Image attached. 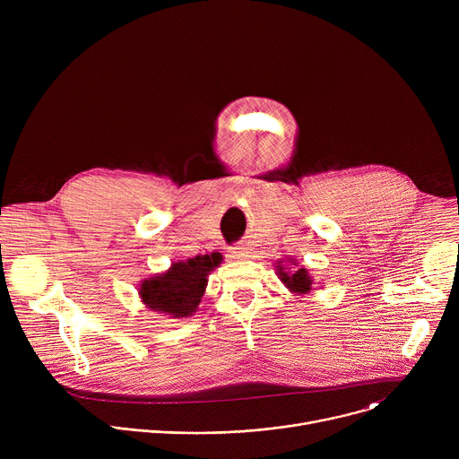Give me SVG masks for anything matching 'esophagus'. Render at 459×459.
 Returning a JSON list of instances; mask_svg holds the SVG:
<instances>
[{
	"instance_id": "34e87169",
	"label": "esophagus",
	"mask_w": 459,
	"mask_h": 459,
	"mask_svg": "<svg viewBox=\"0 0 459 459\" xmlns=\"http://www.w3.org/2000/svg\"><path fill=\"white\" fill-rule=\"evenodd\" d=\"M230 257H234V259H245V257H248L250 255V250H248V247L247 245H243V243H238V245H234V247H230Z\"/></svg>"
}]
</instances>
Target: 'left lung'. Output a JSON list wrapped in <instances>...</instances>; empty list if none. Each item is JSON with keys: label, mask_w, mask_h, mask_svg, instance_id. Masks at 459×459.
<instances>
[{"label": "left lung", "mask_w": 459, "mask_h": 459, "mask_svg": "<svg viewBox=\"0 0 459 459\" xmlns=\"http://www.w3.org/2000/svg\"><path fill=\"white\" fill-rule=\"evenodd\" d=\"M292 265H296V261L292 259ZM276 269H278V276L280 280L283 281V285L294 292V294H308L310 289H312V278L308 274L307 269H298L294 273H287V269L283 267V261H278L276 264Z\"/></svg>", "instance_id": "left-lung-1"}]
</instances>
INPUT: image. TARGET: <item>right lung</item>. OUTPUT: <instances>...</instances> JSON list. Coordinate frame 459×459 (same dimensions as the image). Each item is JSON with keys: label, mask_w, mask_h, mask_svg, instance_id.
I'll return each instance as SVG.
<instances>
[{"label": "right lung", "mask_w": 459, "mask_h": 459, "mask_svg": "<svg viewBox=\"0 0 459 459\" xmlns=\"http://www.w3.org/2000/svg\"><path fill=\"white\" fill-rule=\"evenodd\" d=\"M221 259L220 252H212L176 261L163 274L143 280L140 298L154 312L169 317H188L198 308L209 281L207 276L220 267Z\"/></svg>", "instance_id": "right-lung-1"}]
</instances>
